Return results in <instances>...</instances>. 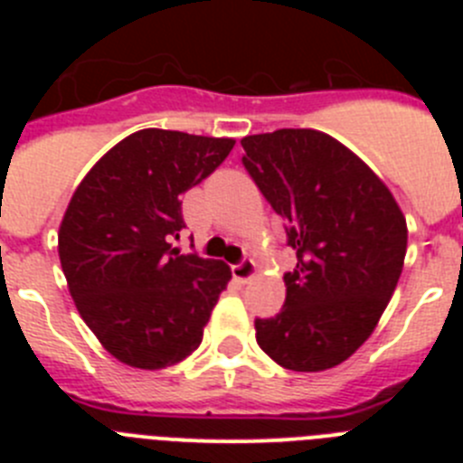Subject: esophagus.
Listing matches in <instances>:
<instances>
[{
	"label": "esophagus",
	"instance_id": "1",
	"mask_svg": "<svg viewBox=\"0 0 463 463\" xmlns=\"http://www.w3.org/2000/svg\"><path fill=\"white\" fill-rule=\"evenodd\" d=\"M255 271H257V264L252 260H241L239 264L232 267V276H234L239 282H248L252 276H255Z\"/></svg>",
	"mask_w": 463,
	"mask_h": 463
}]
</instances>
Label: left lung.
Here are the masks:
<instances>
[{
	"label": "left lung",
	"instance_id": "left-lung-1",
	"mask_svg": "<svg viewBox=\"0 0 463 463\" xmlns=\"http://www.w3.org/2000/svg\"><path fill=\"white\" fill-rule=\"evenodd\" d=\"M241 146L243 166L297 250L285 306L257 317V343L282 369L338 366L390 304L406 257V218L378 175L329 134L276 129Z\"/></svg>",
	"mask_w": 463,
	"mask_h": 463
}]
</instances>
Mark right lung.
I'll return each mask as SVG.
<instances>
[{"instance_id":"obj_1","label":"right lung","mask_w":463,"mask_h":463,"mask_svg":"<svg viewBox=\"0 0 463 463\" xmlns=\"http://www.w3.org/2000/svg\"><path fill=\"white\" fill-rule=\"evenodd\" d=\"M234 138L141 129L88 171L57 250L76 308L127 366L157 371L199 347L227 288L224 261L183 255V194L222 165Z\"/></svg>"}]
</instances>
